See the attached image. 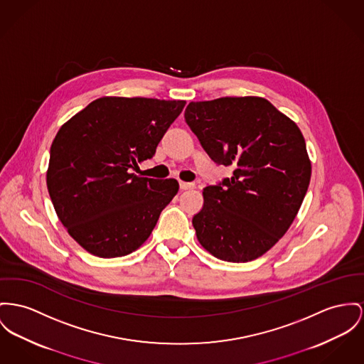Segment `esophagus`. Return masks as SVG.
Here are the masks:
<instances>
[{"label": "esophagus", "mask_w": 364, "mask_h": 364, "mask_svg": "<svg viewBox=\"0 0 364 364\" xmlns=\"http://www.w3.org/2000/svg\"><path fill=\"white\" fill-rule=\"evenodd\" d=\"M194 183L192 182H179V188H181V191H188V189H192L193 188Z\"/></svg>", "instance_id": "esophagus-1"}]
</instances>
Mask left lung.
Returning a JSON list of instances; mask_svg holds the SVG:
<instances>
[{"mask_svg":"<svg viewBox=\"0 0 364 364\" xmlns=\"http://www.w3.org/2000/svg\"><path fill=\"white\" fill-rule=\"evenodd\" d=\"M185 122L214 163L233 168L203 189L198 242L222 261L257 259L289 230L311 182L299 128L258 97L191 102Z\"/></svg>","mask_w":364,"mask_h":364,"instance_id":"obj_1","label":"left lung"}]
</instances>
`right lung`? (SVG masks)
Listing matches in <instances>:
<instances>
[{
  "mask_svg": "<svg viewBox=\"0 0 364 364\" xmlns=\"http://www.w3.org/2000/svg\"><path fill=\"white\" fill-rule=\"evenodd\" d=\"M185 100L99 97L58 131L47 186L69 235L100 258L139 248L178 193L175 179L131 173L151 159Z\"/></svg>",
  "mask_w": 364,
  "mask_h": 364,
  "instance_id": "obj_1",
  "label": "right lung"
}]
</instances>
